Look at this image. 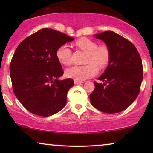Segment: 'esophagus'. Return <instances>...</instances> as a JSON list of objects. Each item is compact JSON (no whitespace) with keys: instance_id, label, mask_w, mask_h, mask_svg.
Returning a JSON list of instances; mask_svg holds the SVG:
<instances>
[{"instance_id":"1","label":"esophagus","mask_w":153,"mask_h":153,"mask_svg":"<svg viewBox=\"0 0 153 153\" xmlns=\"http://www.w3.org/2000/svg\"><path fill=\"white\" fill-rule=\"evenodd\" d=\"M83 82H82V81H76V80H74V84H81V83H82Z\"/></svg>"}]
</instances>
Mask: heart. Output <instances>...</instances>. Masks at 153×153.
<instances>
[{"instance_id":"obj_1","label":"heart","mask_w":153,"mask_h":153,"mask_svg":"<svg viewBox=\"0 0 153 153\" xmlns=\"http://www.w3.org/2000/svg\"><path fill=\"white\" fill-rule=\"evenodd\" d=\"M75 45L83 51L88 53L85 65H74L66 70L65 74L70 78L76 81H84L85 79L96 76L99 69L104 68L109 62L111 51L106 45H98L94 40L82 37L75 42ZM56 57L60 63L69 65L72 63V51L67 45H62L56 51Z\"/></svg>"}]
</instances>
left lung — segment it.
Returning a JSON list of instances; mask_svg holds the SVG:
<instances>
[{
    "mask_svg": "<svg viewBox=\"0 0 153 153\" xmlns=\"http://www.w3.org/2000/svg\"><path fill=\"white\" fill-rule=\"evenodd\" d=\"M106 43L111 51V58L106 70L94 83L91 103L100 111L115 114L122 111L133 103L140 92L143 80L141 56L135 46L113 31L95 35Z\"/></svg>",
    "mask_w": 153,
    "mask_h": 153,
    "instance_id": "1",
    "label": "left lung"
}]
</instances>
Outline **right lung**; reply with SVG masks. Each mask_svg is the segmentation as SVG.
<instances>
[{
    "mask_svg": "<svg viewBox=\"0 0 153 153\" xmlns=\"http://www.w3.org/2000/svg\"><path fill=\"white\" fill-rule=\"evenodd\" d=\"M74 38L51 28H42L24 39L10 66L12 89L21 104L37 116L47 117L65 106L73 79L62 81L63 70L56 57L58 48Z\"/></svg>",
    "mask_w": 153,
    "mask_h": 153,
    "instance_id": "obj_1",
    "label": "right lung"
}]
</instances>
